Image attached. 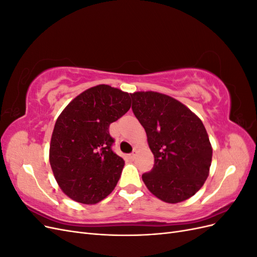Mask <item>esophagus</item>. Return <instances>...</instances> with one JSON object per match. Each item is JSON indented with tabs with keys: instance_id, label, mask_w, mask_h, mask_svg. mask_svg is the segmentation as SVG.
<instances>
[{
	"instance_id": "1",
	"label": "esophagus",
	"mask_w": 257,
	"mask_h": 257,
	"mask_svg": "<svg viewBox=\"0 0 257 257\" xmlns=\"http://www.w3.org/2000/svg\"><path fill=\"white\" fill-rule=\"evenodd\" d=\"M135 157H136V154L133 152V153H131V154H128V159L130 160H134L135 159Z\"/></svg>"
}]
</instances>
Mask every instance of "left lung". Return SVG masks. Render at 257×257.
Returning <instances> with one entry per match:
<instances>
[{"instance_id": "obj_1", "label": "left lung", "mask_w": 257, "mask_h": 257, "mask_svg": "<svg viewBox=\"0 0 257 257\" xmlns=\"http://www.w3.org/2000/svg\"><path fill=\"white\" fill-rule=\"evenodd\" d=\"M132 110L144 126L154 155L143 180L153 195L169 204L192 197L209 176L212 148L198 116L179 100L158 92L131 94Z\"/></svg>"}]
</instances>
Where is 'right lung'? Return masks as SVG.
I'll use <instances>...</instances> for the list:
<instances>
[{
  "instance_id": "1",
  "label": "right lung",
  "mask_w": 257,
  "mask_h": 257,
  "mask_svg": "<svg viewBox=\"0 0 257 257\" xmlns=\"http://www.w3.org/2000/svg\"><path fill=\"white\" fill-rule=\"evenodd\" d=\"M131 108L128 93L99 84L82 92L57 119L49 161L66 195L92 205L109 195L118 183L124 161L111 147L109 125Z\"/></svg>"
}]
</instances>
